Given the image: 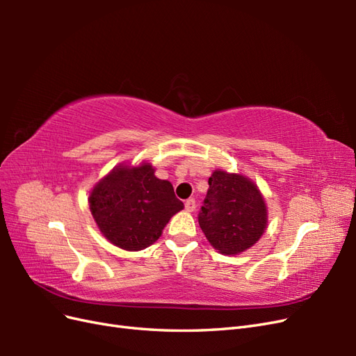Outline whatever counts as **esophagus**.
Here are the masks:
<instances>
[{
  "label": "esophagus",
  "instance_id": "esophagus-1",
  "mask_svg": "<svg viewBox=\"0 0 356 356\" xmlns=\"http://www.w3.org/2000/svg\"><path fill=\"white\" fill-rule=\"evenodd\" d=\"M196 209V200L195 199H187L186 200V211L193 212Z\"/></svg>",
  "mask_w": 356,
  "mask_h": 356
}]
</instances>
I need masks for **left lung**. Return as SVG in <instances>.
<instances>
[{
  "mask_svg": "<svg viewBox=\"0 0 356 356\" xmlns=\"http://www.w3.org/2000/svg\"><path fill=\"white\" fill-rule=\"evenodd\" d=\"M199 212V225L209 243L224 255H238L261 238L267 207L254 182L241 174L217 169Z\"/></svg>",
  "mask_w": 356,
  "mask_h": 356,
  "instance_id": "1",
  "label": "left lung"
}]
</instances>
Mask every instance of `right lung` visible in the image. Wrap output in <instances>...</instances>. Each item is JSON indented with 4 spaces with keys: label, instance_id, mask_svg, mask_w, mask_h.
Returning <instances> with one entry per match:
<instances>
[{
    "label": "right lung",
    "instance_id": "right-lung-1",
    "mask_svg": "<svg viewBox=\"0 0 356 356\" xmlns=\"http://www.w3.org/2000/svg\"><path fill=\"white\" fill-rule=\"evenodd\" d=\"M93 220L113 245L141 251L153 245L184 203L174 187L154 175L149 163L118 165L93 187L89 196Z\"/></svg>",
    "mask_w": 356,
    "mask_h": 356
}]
</instances>
